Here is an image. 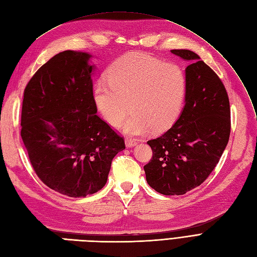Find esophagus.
<instances>
[{
  "label": "esophagus",
  "mask_w": 257,
  "mask_h": 257,
  "mask_svg": "<svg viewBox=\"0 0 257 257\" xmlns=\"http://www.w3.org/2000/svg\"><path fill=\"white\" fill-rule=\"evenodd\" d=\"M136 145H137V141H135L134 139H128V138L125 139V146L127 148H132V147H134Z\"/></svg>",
  "instance_id": "1"
}]
</instances>
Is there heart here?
<instances>
[{
	"label": "heart",
	"instance_id": "heart-1",
	"mask_svg": "<svg viewBox=\"0 0 257 257\" xmlns=\"http://www.w3.org/2000/svg\"><path fill=\"white\" fill-rule=\"evenodd\" d=\"M107 81L93 88V99L103 119L130 135H144L171 127L183 109L187 78L182 67L141 52L122 55L109 67Z\"/></svg>",
	"mask_w": 257,
	"mask_h": 257
}]
</instances>
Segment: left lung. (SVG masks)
I'll use <instances>...</instances> for the list:
<instances>
[{
  "label": "left lung",
  "instance_id": "8db88e82",
  "mask_svg": "<svg viewBox=\"0 0 257 257\" xmlns=\"http://www.w3.org/2000/svg\"><path fill=\"white\" fill-rule=\"evenodd\" d=\"M171 52L190 61L185 106L171 128L148 141L153 155L144 169L154 190L180 196L200 186L219 163L231 133V109L225 87L213 69L192 51Z\"/></svg>",
  "mask_w": 257,
  "mask_h": 257
}]
</instances>
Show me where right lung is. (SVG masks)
Instances as JSON below:
<instances>
[{
    "label": "right lung",
    "mask_w": 257,
    "mask_h": 257,
    "mask_svg": "<svg viewBox=\"0 0 257 257\" xmlns=\"http://www.w3.org/2000/svg\"><path fill=\"white\" fill-rule=\"evenodd\" d=\"M87 53L64 51L26 85L21 137L30 162L48 187L71 198L104 187L124 139L96 114Z\"/></svg>",
    "instance_id": "add662e5"
}]
</instances>
